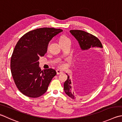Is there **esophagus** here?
Here are the masks:
<instances>
[{
    "instance_id": "34e87169",
    "label": "esophagus",
    "mask_w": 122,
    "mask_h": 122,
    "mask_svg": "<svg viewBox=\"0 0 122 122\" xmlns=\"http://www.w3.org/2000/svg\"><path fill=\"white\" fill-rule=\"evenodd\" d=\"M63 73V71L60 70H56V73L57 75H60V74H61Z\"/></svg>"
}]
</instances>
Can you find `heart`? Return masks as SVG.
<instances>
[{"instance_id":"obj_1","label":"heart","mask_w":122,"mask_h":122,"mask_svg":"<svg viewBox=\"0 0 122 122\" xmlns=\"http://www.w3.org/2000/svg\"><path fill=\"white\" fill-rule=\"evenodd\" d=\"M68 40H69V39L68 37H66V36H64V35H62V36H61L60 37H59V44H60V43H63L64 42L66 41H68ZM60 66H61V67H63V66H64V65H63V64H61V65H60Z\"/></svg>"}]
</instances>
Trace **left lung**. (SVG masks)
Segmentation results:
<instances>
[{
    "label": "left lung",
    "mask_w": 122,
    "mask_h": 122,
    "mask_svg": "<svg viewBox=\"0 0 122 122\" xmlns=\"http://www.w3.org/2000/svg\"><path fill=\"white\" fill-rule=\"evenodd\" d=\"M70 32L78 41L81 49L83 51L88 50L95 47L102 48V44L99 39L90 33L81 30H70ZM71 84V80L68 75L67 80L64 83V92L72 99H76L77 98L75 96L74 92H72Z\"/></svg>",
    "instance_id": "1"
}]
</instances>
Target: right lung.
Masks as SVG:
<instances>
[{
    "mask_svg": "<svg viewBox=\"0 0 122 122\" xmlns=\"http://www.w3.org/2000/svg\"><path fill=\"white\" fill-rule=\"evenodd\" d=\"M62 31L54 28H37L26 33L17 43L11 57V72L16 87L25 96H42L56 75L51 68L42 71L39 60L46 53L52 38Z\"/></svg>",
    "mask_w": 122,
    "mask_h": 122,
    "instance_id": "add662e5",
    "label": "right lung"
}]
</instances>
